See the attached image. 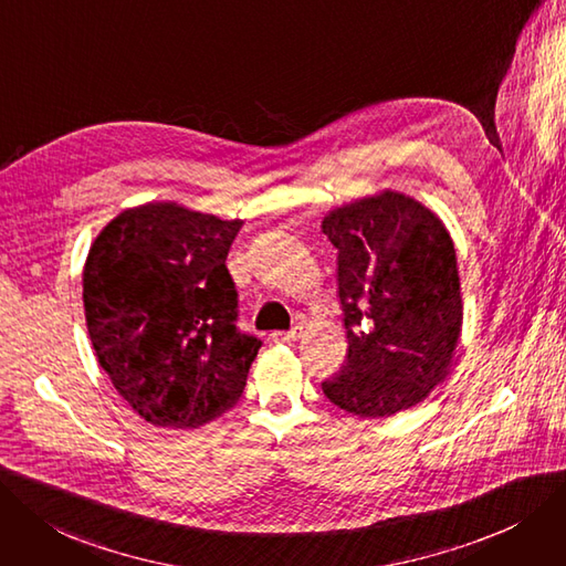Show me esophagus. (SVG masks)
Wrapping results in <instances>:
<instances>
[{"label":"esophagus","instance_id":"obj_1","mask_svg":"<svg viewBox=\"0 0 566 566\" xmlns=\"http://www.w3.org/2000/svg\"><path fill=\"white\" fill-rule=\"evenodd\" d=\"M300 334H302L300 327L290 329V332H271V342H276V344H292V342H297Z\"/></svg>","mask_w":566,"mask_h":566}]
</instances>
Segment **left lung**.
<instances>
[{
  "mask_svg": "<svg viewBox=\"0 0 566 566\" xmlns=\"http://www.w3.org/2000/svg\"><path fill=\"white\" fill-rule=\"evenodd\" d=\"M348 353L325 397L359 418L420 403L450 374L464 302L455 243L422 201L382 190L323 218Z\"/></svg>",
  "mask_w": 566,
  "mask_h": 566,
  "instance_id": "1",
  "label": "left lung"
}]
</instances>
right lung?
<instances>
[{
	"instance_id": "add662e5",
	"label": "right lung",
	"mask_w": 566,
	"mask_h": 566,
	"mask_svg": "<svg viewBox=\"0 0 566 566\" xmlns=\"http://www.w3.org/2000/svg\"><path fill=\"white\" fill-rule=\"evenodd\" d=\"M243 220L178 201L118 213L90 245L83 308L113 388L146 422L197 429L230 411L260 342L237 329L224 266Z\"/></svg>"
}]
</instances>
